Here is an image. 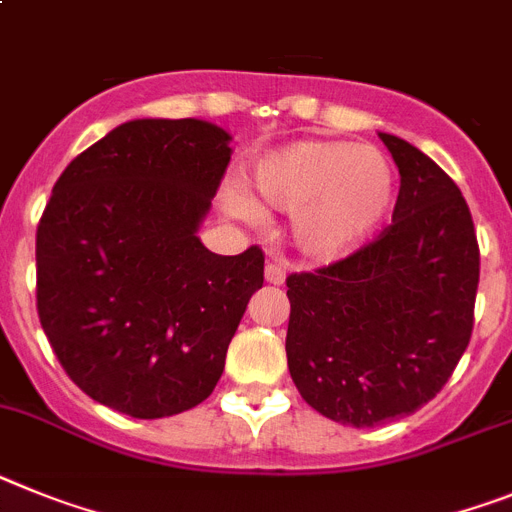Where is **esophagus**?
I'll return each mask as SVG.
<instances>
[{"label": "esophagus", "instance_id": "34e87169", "mask_svg": "<svg viewBox=\"0 0 512 512\" xmlns=\"http://www.w3.org/2000/svg\"><path fill=\"white\" fill-rule=\"evenodd\" d=\"M265 281L273 283V286H281L286 281V268H283L281 262H268L265 265Z\"/></svg>", "mask_w": 512, "mask_h": 512}]
</instances>
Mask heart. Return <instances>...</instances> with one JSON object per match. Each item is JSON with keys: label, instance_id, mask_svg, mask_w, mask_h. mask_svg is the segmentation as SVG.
Here are the masks:
<instances>
[{"label": "heart", "instance_id": "obj_1", "mask_svg": "<svg viewBox=\"0 0 512 512\" xmlns=\"http://www.w3.org/2000/svg\"><path fill=\"white\" fill-rule=\"evenodd\" d=\"M250 195L229 190L226 208L244 221L262 211L291 213V237L304 257L340 260L389 216L397 175L371 144L306 139L265 151L244 172Z\"/></svg>", "mask_w": 512, "mask_h": 512}]
</instances>
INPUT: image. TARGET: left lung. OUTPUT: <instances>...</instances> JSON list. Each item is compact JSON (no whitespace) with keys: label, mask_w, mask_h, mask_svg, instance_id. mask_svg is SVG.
<instances>
[{"label":"left lung","mask_w":512,"mask_h":512,"mask_svg":"<svg viewBox=\"0 0 512 512\" xmlns=\"http://www.w3.org/2000/svg\"><path fill=\"white\" fill-rule=\"evenodd\" d=\"M399 198L376 242L288 275L291 379L319 415L373 428L443 389L474 327L479 244L456 182L417 146L379 133Z\"/></svg>","instance_id":"obj_1"}]
</instances>
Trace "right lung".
<instances>
[{
  "label": "right lung",
  "mask_w": 512,
  "mask_h": 512,
  "mask_svg": "<svg viewBox=\"0 0 512 512\" xmlns=\"http://www.w3.org/2000/svg\"><path fill=\"white\" fill-rule=\"evenodd\" d=\"M231 136L198 118H136L53 185L35 237L38 317L69 379L139 420L211 397L262 288L260 247L206 250Z\"/></svg>",
  "instance_id": "right-lung-1"
}]
</instances>
